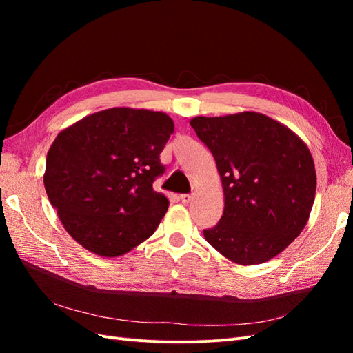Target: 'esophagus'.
<instances>
[{
	"label": "esophagus",
	"instance_id": "obj_1",
	"mask_svg": "<svg viewBox=\"0 0 353 353\" xmlns=\"http://www.w3.org/2000/svg\"><path fill=\"white\" fill-rule=\"evenodd\" d=\"M191 200H193V196L191 194H181V201H183L184 205H188Z\"/></svg>",
	"mask_w": 353,
	"mask_h": 353
}]
</instances>
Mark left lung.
I'll use <instances>...</instances> for the list:
<instances>
[{
  "label": "left lung",
  "instance_id": "obj_1",
  "mask_svg": "<svg viewBox=\"0 0 353 353\" xmlns=\"http://www.w3.org/2000/svg\"><path fill=\"white\" fill-rule=\"evenodd\" d=\"M190 125L215 157L223 213L206 241L239 265L280 254L311 215L316 174L307 145L272 117L241 112L196 116Z\"/></svg>",
  "mask_w": 353,
  "mask_h": 353
}]
</instances>
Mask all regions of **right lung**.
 I'll return each instance as SVG.
<instances>
[{
  "label": "right lung",
  "instance_id": "1",
  "mask_svg": "<svg viewBox=\"0 0 353 353\" xmlns=\"http://www.w3.org/2000/svg\"><path fill=\"white\" fill-rule=\"evenodd\" d=\"M174 121L163 112L113 108L63 130L47 153L44 185L69 236L117 258L147 240L169 206L153 190Z\"/></svg>",
  "mask_w": 353,
  "mask_h": 353
}]
</instances>
